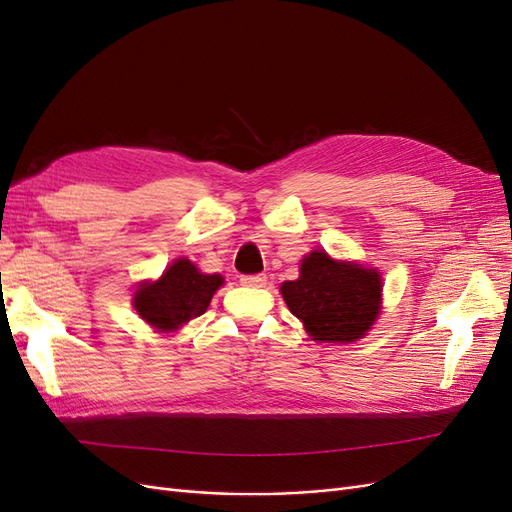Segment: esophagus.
Segmentation results:
<instances>
[{
  "instance_id": "esophagus-1",
  "label": "esophagus",
  "mask_w": 512,
  "mask_h": 512,
  "mask_svg": "<svg viewBox=\"0 0 512 512\" xmlns=\"http://www.w3.org/2000/svg\"><path fill=\"white\" fill-rule=\"evenodd\" d=\"M241 284L247 288H262L267 284V275H243Z\"/></svg>"
}]
</instances>
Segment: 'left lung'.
<instances>
[{"label":"left lung","instance_id":"8db88e82","mask_svg":"<svg viewBox=\"0 0 512 512\" xmlns=\"http://www.w3.org/2000/svg\"><path fill=\"white\" fill-rule=\"evenodd\" d=\"M282 297L316 342L348 344L378 318L382 280L374 269L312 252L301 262L299 280L282 284Z\"/></svg>","mask_w":512,"mask_h":512}]
</instances>
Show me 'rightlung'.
Instances as JSON below:
<instances>
[{"mask_svg": "<svg viewBox=\"0 0 512 512\" xmlns=\"http://www.w3.org/2000/svg\"><path fill=\"white\" fill-rule=\"evenodd\" d=\"M222 284V275H205L190 260L179 258L164 271L158 282L143 284L136 290L134 307L138 316L151 327L173 331L205 314L213 292Z\"/></svg>", "mask_w": 512, "mask_h": 512, "instance_id": "obj_1", "label": "right lung"}]
</instances>
